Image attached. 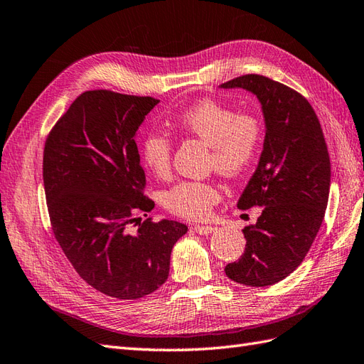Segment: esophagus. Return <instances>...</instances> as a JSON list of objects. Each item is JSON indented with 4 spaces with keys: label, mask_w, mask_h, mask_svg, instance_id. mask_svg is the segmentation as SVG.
I'll return each instance as SVG.
<instances>
[{
    "label": "esophagus",
    "mask_w": 364,
    "mask_h": 364,
    "mask_svg": "<svg viewBox=\"0 0 364 364\" xmlns=\"http://www.w3.org/2000/svg\"><path fill=\"white\" fill-rule=\"evenodd\" d=\"M215 230H216V227H213V225H196L194 227V232H196L198 235H211Z\"/></svg>",
    "instance_id": "1"
}]
</instances>
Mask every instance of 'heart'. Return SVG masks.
Here are the masks:
<instances>
[{"mask_svg":"<svg viewBox=\"0 0 364 364\" xmlns=\"http://www.w3.org/2000/svg\"><path fill=\"white\" fill-rule=\"evenodd\" d=\"M177 125L211 148V166L224 176H237L252 164L261 141V125L252 114H236L230 106L205 99L182 111ZM171 139L162 131L148 132L141 141V159L157 177L171 170ZM219 200L215 185L182 181L165 193V207L177 216L200 220Z\"/></svg>","mask_w":364,"mask_h":364,"instance_id":"heart-1","label":"heart"}]
</instances>
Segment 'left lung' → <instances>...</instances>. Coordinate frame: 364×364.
Instances as JSON below:
<instances>
[{"instance_id": "1", "label": "left lung", "mask_w": 364, "mask_h": 364, "mask_svg": "<svg viewBox=\"0 0 364 364\" xmlns=\"http://www.w3.org/2000/svg\"><path fill=\"white\" fill-rule=\"evenodd\" d=\"M244 90L261 105L264 145L258 166L237 200V208L262 207L247 225L245 252L227 264L237 284L267 287L287 278L320 230L331 188V161L323 129L303 95L273 80L249 74L219 85Z\"/></svg>"}]
</instances>
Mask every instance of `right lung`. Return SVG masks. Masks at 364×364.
I'll use <instances>...</instances> for the list:
<instances>
[{"instance_id": "right-lung-1", "label": "right lung", "mask_w": 364, "mask_h": 364, "mask_svg": "<svg viewBox=\"0 0 364 364\" xmlns=\"http://www.w3.org/2000/svg\"><path fill=\"white\" fill-rule=\"evenodd\" d=\"M159 100L87 91L69 106L44 145L43 181L52 230L87 284L119 299L153 294L170 273L174 244L188 232L177 220L146 219L137 129ZM139 219V218H137Z\"/></svg>"}]
</instances>
